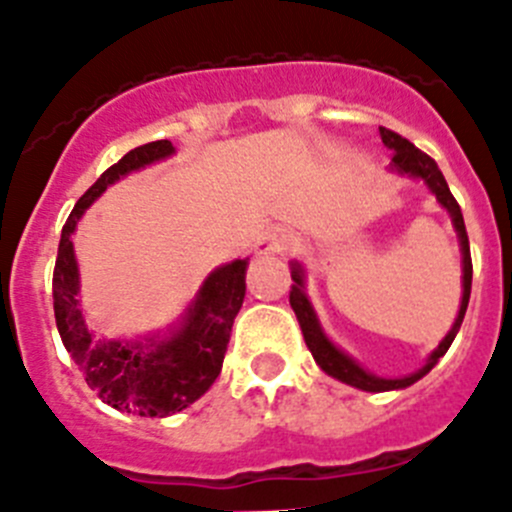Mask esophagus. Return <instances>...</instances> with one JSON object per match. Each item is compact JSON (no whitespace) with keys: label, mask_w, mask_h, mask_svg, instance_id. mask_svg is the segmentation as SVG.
I'll return each instance as SVG.
<instances>
[{"label":"esophagus","mask_w":512,"mask_h":512,"mask_svg":"<svg viewBox=\"0 0 512 512\" xmlns=\"http://www.w3.org/2000/svg\"><path fill=\"white\" fill-rule=\"evenodd\" d=\"M296 246V236L286 229H271L258 241V254H283V251Z\"/></svg>","instance_id":"obj_1"}]
</instances>
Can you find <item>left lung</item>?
I'll list each match as a JSON object with an SVG mask.
<instances>
[{"mask_svg": "<svg viewBox=\"0 0 512 512\" xmlns=\"http://www.w3.org/2000/svg\"><path fill=\"white\" fill-rule=\"evenodd\" d=\"M378 131H381L383 144L393 151L391 169L398 171L401 176L423 179V184L428 186L430 194H435L438 204L450 214V221H453V229H455V234H458V241H460V254H463V298H460V308H458V316H455L453 328H450L448 336L438 343V348L430 353L426 366L418 368V371L411 373V376L381 378V376H373V373H368L366 368L358 366V363L353 361L348 353H343L341 348H338L336 343H333L331 338L323 333L316 311H313L311 301H308L306 291H303V288H306V276H303L301 263L293 261L291 263L293 286H291V296H288V301H291L293 313H296L298 323H301L303 341H306L308 351H311V356L316 358V363L321 366L323 373H328V376H333L336 381L348 383V386L361 388V391H368V393L398 391V388L413 386V383L421 381V378L426 376L430 368H433L435 363L445 356V351H448L450 343H453L455 333L460 331V323H463L465 308H468V301H470V283H473V261H470V244H468V234H465L463 214H460L458 201H455L453 194H450L448 184H445V176L440 174L438 164H435L428 154H423L421 149H416L411 141L403 139L401 134H396V131L386 129V126H381Z\"/></svg>", "mask_w": 512, "mask_h": 512, "instance_id": "1", "label": "left lung"}]
</instances>
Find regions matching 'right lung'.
Listing matches in <instances>:
<instances>
[{"label": "right lung", "instance_id": "1", "mask_svg": "<svg viewBox=\"0 0 512 512\" xmlns=\"http://www.w3.org/2000/svg\"><path fill=\"white\" fill-rule=\"evenodd\" d=\"M174 144L166 139L136 146L104 171L77 201L59 241L54 266V318L64 348L91 391L111 408L136 416L166 418L199 401L224 366L236 313L246 296V258L214 268L169 336L146 341H106L94 336L79 303V266L72 234L82 214L114 181L131 171L169 159Z\"/></svg>", "mask_w": 512, "mask_h": 512}]
</instances>
